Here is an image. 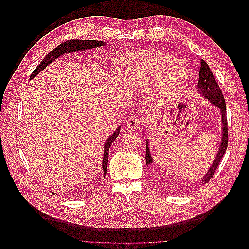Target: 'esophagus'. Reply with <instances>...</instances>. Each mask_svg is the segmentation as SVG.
<instances>
[{"label":"esophagus","mask_w":249,"mask_h":249,"mask_svg":"<svg viewBox=\"0 0 249 249\" xmlns=\"http://www.w3.org/2000/svg\"><path fill=\"white\" fill-rule=\"evenodd\" d=\"M140 119L137 116H132L129 120H127L125 125L129 130H137L140 125Z\"/></svg>","instance_id":"obj_1"}]
</instances>
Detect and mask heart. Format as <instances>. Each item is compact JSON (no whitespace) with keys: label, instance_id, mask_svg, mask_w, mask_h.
I'll return each mask as SVG.
<instances>
[{"label":"heart","instance_id":"b5f03b06","mask_svg":"<svg viewBox=\"0 0 249 249\" xmlns=\"http://www.w3.org/2000/svg\"><path fill=\"white\" fill-rule=\"evenodd\" d=\"M115 76L124 88L146 85L158 79L161 94L176 96L182 93L190 80L186 64L161 51L141 50L123 57L115 64Z\"/></svg>","mask_w":249,"mask_h":249}]
</instances>
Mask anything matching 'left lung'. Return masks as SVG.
I'll use <instances>...</instances> for the list:
<instances>
[{
	"instance_id": "left-lung-1",
	"label": "left lung",
	"mask_w": 249,
	"mask_h": 249,
	"mask_svg": "<svg viewBox=\"0 0 249 249\" xmlns=\"http://www.w3.org/2000/svg\"><path fill=\"white\" fill-rule=\"evenodd\" d=\"M197 91L201 96L213 105L216 108L220 110L221 115V124H222V132L220 137V143L218 146L217 154L215 157V160L211 165L209 170L205 176L202 177L201 182L203 184H207L209 180L213 178L214 173L219 165L220 160L227 150L228 147V120H227V107H225L224 97L222 95L221 90L218 86L217 82L213 76L212 71H211L209 65L206 63L205 60H200V69H199V74H198V84H197ZM146 165H149L153 163V157L149 152V142L146 140Z\"/></svg>"
}]
</instances>
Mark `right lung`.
<instances>
[{
    "mask_svg": "<svg viewBox=\"0 0 249 249\" xmlns=\"http://www.w3.org/2000/svg\"><path fill=\"white\" fill-rule=\"evenodd\" d=\"M105 41H100V40H78V39H71L69 41H65L63 43L60 44L57 48H55L52 52H50L49 54L44 57L42 61L38 64V66L36 67L34 71L32 72L31 77H30V80L34 79L36 76H38L39 72L42 71L46 67H48L49 64L52 62H54L56 59L60 58L63 55H69L71 53H76V52H83L86 50H91L94 48H99L105 46ZM119 130L120 126H118L117 129L114 131L112 135L106 139L104 144V154H103V162H102V168L104 172V177L106 176L107 172V167H108V159H109V148L111 146V143L114 141L119 135Z\"/></svg>",
    "mask_w": 249,
    "mask_h": 249,
    "instance_id": "obj_1",
    "label": "right lung"
}]
</instances>
